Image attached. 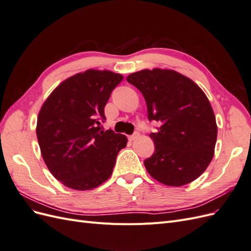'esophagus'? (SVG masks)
I'll return each mask as SVG.
<instances>
[{
  "label": "esophagus",
  "instance_id": "34e87169",
  "mask_svg": "<svg viewBox=\"0 0 251 251\" xmlns=\"http://www.w3.org/2000/svg\"><path fill=\"white\" fill-rule=\"evenodd\" d=\"M138 136H139V134H138V133H134L133 135H130V136H128V140H130V141H133V140H135V139H137Z\"/></svg>",
  "mask_w": 251,
  "mask_h": 251
}]
</instances>
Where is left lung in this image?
<instances>
[{
	"instance_id": "8db88e82",
	"label": "left lung",
	"mask_w": 251,
	"mask_h": 251,
	"mask_svg": "<svg viewBox=\"0 0 251 251\" xmlns=\"http://www.w3.org/2000/svg\"><path fill=\"white\" fill-rule=\"evenodd\" d=\"M127 82L142 93L149 120L161 126L150 137L155 151L144 160L151 177L170 186L185 185L206 170L215 153L218 127L209 100L196 83L173 70H142Z\"/></svg>"
}]
</instances>
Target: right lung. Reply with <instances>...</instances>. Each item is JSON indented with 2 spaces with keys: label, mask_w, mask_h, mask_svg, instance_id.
<instances>
[{
  "label": "right lung",
  "mask_w": 251,
  "mask_h": 251,
  "mask_svg": "<svg viewBox=\"0 0 251 251\" xmlns=\"http://www.w3.org/2000/svg\"><path fill=\"white\" fill-rule=\"evenodd\" d=\"M124 76L87 70L53 91L39 113L36 136L50 173L67 187L88 191L107 181L127 139L104 131V107Z\"/></svg>",
  "instance_id": "add662e5"
}]
</instances>
